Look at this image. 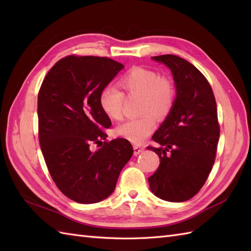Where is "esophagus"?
I'll return each instance as SVG.
<instances>
[{
    "label": "esophagus",
    "instance_id": "esophagus-1",
    "mask_svg": "<svg viewBox=\"0 0 251 251\" xmlns=\"http://www.w3.org/2000/svg\"><path fill=\"white\" fill-rule=\"evenodd\" d=\"M143 150H145V148L141 147V146H134V154H135V155L140 154Z\"/></svg>",
    "mask_w": 251,
    "mask_h": 251
}]
</instances>
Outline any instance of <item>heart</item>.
<instances>
[{
	"label": "heart",
	"instance_id": "b5f03b06",
	"mask_svg": "<svg viewBox=\"0 0 251 251\" xmlns=\"http://www.w3.org/2000/svg\"><path fill=\"white\" fill-rule=\"evenodd\" d=\"M120 86L127 97L141 96L139 119L130 120L116 128L122 138L139 145L156 129V119L164 120L173 111L176 101V87L172 78L143 67H134L120 79ZM99 104L111 120L123 119L124 95L119 89L108 86L99 96Z\"/></svg>",
	"mask_w": 251,
	"mask_h": 251
}]
</instances>
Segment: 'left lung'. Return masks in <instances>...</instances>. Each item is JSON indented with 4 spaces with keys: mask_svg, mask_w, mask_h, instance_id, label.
Returning a JSON list of instances; mask_svg holds the SVG:
<instances>
[{
    "mask_svg": "<svg viewBox=\"0 0 251 251\" xmlns=\"http://www.w3.org/2000/svg\"><path fill=\"white\" fill-rule=\"evenodd\" d=\"M166 65L177 90L175 105L153 135L159 157L149 184L167 201H185L199 193L214 166L220 137L217 103L210 84L192 63L175 55L152 57Z\"/></svg>",
    "mask_w": 251,
    "mask_h": 251,
    "instance_id": "obj_1",
    "label": "left lung"
}]
</instances>
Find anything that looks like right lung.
<instances>
[{
    "instance_id": "obj_1",
    "label": "right lung",
    "mask_w": 251,
    "mask_h": 251,
    "mask_svg": "<svg viewBox=\"0 0 251 251\" xmlns=\"http://www.w3.org/2000/svg\"><path fill=\"white\" fill-rule=\"evenodd\" d=\"M123 68L108 57L67 56L46 74L37 96L46 166L57 188L81 204L111 195L134 153L124 138L106 140L111 120L99 104L100 93Z\"/></svg>"
}]
</instances>
